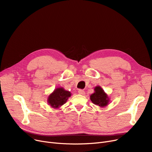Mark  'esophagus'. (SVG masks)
I'll use <instances>...</instances> for the list:
<instances>
[{
  "mask_svg": "<svg viewBox=\"0 0 152 152\" xmlns=\"http://www.w3.org/2000/svg\"><path fill=\"white\" fill-rule=\"evenodd\" d=\"M78 93L79 94H81V95H84L85 94V92L83 90H82V89H79L78 91Z\"/></svg>",
  "mask_w": 152,
  "mask_h": 152,
  "instance_id": "obj_1",
  "label": "esophagus"
}]
</instances>
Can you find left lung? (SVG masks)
I'll return each mask as SVG.
<instances>
[{"instance_id": "1", "label": "left lung", "mask_w": 152, "mask_h": 152, "mask_svg": "<svg viewBox=\"0 0 152 152\" xmlns=\"http://www.w3.org/2000/svg\"><path fill=\"white\" fill-rule=\"evenodd\" d=\"M90 99L94 104L100 107H105L110 103V98L100 86H95L94 92L91 95Z\"/></svg>"}]
</instances>
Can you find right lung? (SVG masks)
Segmentation results:
<instances>
[{"instance_id":"right-lung-1","label":"right lung","mask_w":152,"mask_h":152,"mask_svg":"<svg viewBox=\"0 0 152 152\" xmlns=\"http://www.w3.org/2000/svg\"><path fill=\"white\" fill-rule=\"evenodd\" d=\"M69 91H66L63 87H57L47 98V103L53 108H58L67 102L71 97Z\"/></svg>"}]
</instances>
